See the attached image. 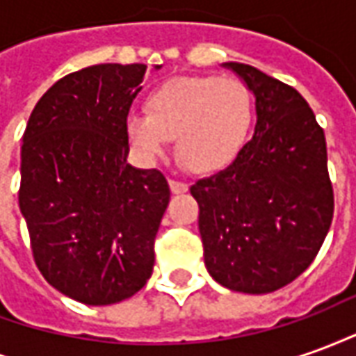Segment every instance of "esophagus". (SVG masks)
Listing matches in <instances>:
<instances>
[{"label": "esophagus", "instance_id": "1", "mask_svg": "<svg viewBox=\"0 0 356 356\" xmlns=\"http://www.w3.org/2000/svg\"><path fill=\"white\" fill-rule=\"evenodd\" d=\"M170 188L173 194H183L188 191V185L185 181H179V179H170Z\"/></svg>", "mask_w": 356, "mask_h": 356}]
</instances>
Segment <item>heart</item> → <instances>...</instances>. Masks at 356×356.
Returning a JSON list of instances; mask_svg holds the SVG:
<instances>
[{"instance_id":"b5f03b06","label":"heart","mask_w":356,"mask_h":356,"mask_svg":"<svg viewBox=\"0 0 356 356\" xmlns=\"http://www.w3.org/2000/svg\"><path fill=\"white\" fill-rule=\"evenodd\" d=\"M254 124V99L234 78L181 76L156 86L145 99V116L129 114L125 133L135 150L156 158L175 139L177 158L188 170L227 168L246 147Z\"/></svg>"}]
</instances>
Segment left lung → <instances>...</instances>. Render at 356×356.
Masks as SVG:
<instances>
[{
  "label": "left lung",
  "instance_id": "8db88e82",
  "mask_svg": "<svg viewBox=\"0 0 356 356\" xmlns=\"http://www.w3.org/2000/svg\"><path fill=\"white\" fill-rule=\"evenodd\" d=\"M255 97L252 140L191 194L208 273L229 290L268 293L318 254L334 217L326 139L299 91L254 66L227 63Z\"/></svg>",
  "mask_w": 356,
  "mask_h": 356
}]
</instances>
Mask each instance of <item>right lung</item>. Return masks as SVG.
Here are the masks:
<instances>
[{
	"mask_svg": "<svg viewBox=\"0 0 356 356\" xmlns=\"http://www.w3.org/2000/svg\"><path fill=\"white\" fill-rule=\"evenodd\" d=\"M145 72L108 63L68 74L38 101L22 135L19 206L34 261L86 305L131 298L154 267L170 185L162 171L127 163L125 133Z\"/></svg>",
	"mask_w": 356,
	"mask_h": 356,
	"instance_id": "add662e5",
	"label": "right lung"
}]
</instances>
